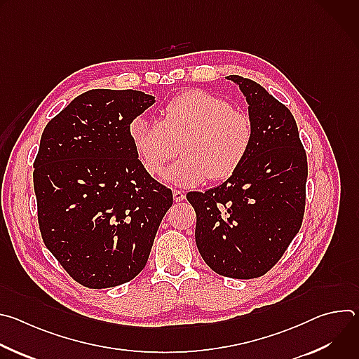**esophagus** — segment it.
Masks as SVG:
<instances>
[{"instance_id":"34e87169","label":"esophagus","mask_w":359,"mask_h":359,"mask_svg":"<svg viewBox=\"0 0 359 359\" xmlns=\"http://www.w3.org/2000/svg\"><path fill=\"white\" fill-rule=\"evenodd\" d=\"M184 198H186V196H184L183 191H180V190H173V200H175V201H182V200H184Z\"/></svg>"}]
</instances>
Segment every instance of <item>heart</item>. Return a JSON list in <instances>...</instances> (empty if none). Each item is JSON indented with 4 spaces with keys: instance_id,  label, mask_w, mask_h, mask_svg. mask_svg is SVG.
I'll list each match as a JSON object with an SVG mask.
<instances>
[{
    "instance_id": "obj_1",
    "label": "heart",
    "mask_w": 359,
    "mask_h": 359,
    "mask_svg": "<svg viewBox=\"0 0 359 359\" xmlns=\"http://www.w3.org/2000/svg\"><path fill=\"white\" fill-rule=\"evenodd\" d=\"M136 156L150 175L162 173L176 156L182 159L163 173V180L184 189L234 175L252 143L250 118L230 102L203 90L183 92L170 99L162 118L137 116L129 126Z\"/></svg>"
}]
</instances>
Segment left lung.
<instances>
[{
	"label": "left lung",
	"instance_id": "left-lung-1",
	"mask_svg": "<svg viewBox=\"0 0 359 359\" xmlns=\"http://www.w3.org/2000/svg\"><path fill=\"white\" fill-rule=\"evenodd\" d=\"M226 78L248 104L251 147L224 183L186 197L203 260L220 276L248 280L266 274L299 231L309 168L292 114L260 83Z\"/></svg>",
	"mask_w": 359,
	"mask_h": 359
}]
</instances>
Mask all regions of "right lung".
<instances>
[{
  "label": "right lung",
  "instance_id": "add662e5",
  "mask_svg": "<svg viewBox=\"0 0 359 359\" xmlns=\"http://www.w3.org/2000/svg\"><path fill=\"white\" fill-rule=\"evenodd\" d=\"M133 89H92L43 129L34 162L38 223L48 250L89 288L135 278L146 266L170 189L140 165L130 122L155 104Z\"/></svg>",
  "mask_w": 359,
  "mask_h": 359
}]
</instances>
